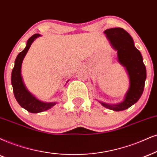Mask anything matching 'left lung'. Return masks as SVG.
<instances>
[{
    "label": "left lung",
    "instance_id": "8db88e82",
    "mask_svg": "<svg viewBox=\"0 0 157 157\" xmlns=\"http://www.w3.org/2000/svg\"><path fill=\"white\" fill-rule=\"evenodd\" d=\"M113 49L117 52L119 63L125 67L129 77V89L124 100L117 104L99 101L106 108L114 111L127 109L140 99L144 92L146 79V69L143 57L135 46L132 38L121 28H111L104 31Z\"/></svg>",
    "mask_w": 157,
    "mask_h": 157
}]
</instances>
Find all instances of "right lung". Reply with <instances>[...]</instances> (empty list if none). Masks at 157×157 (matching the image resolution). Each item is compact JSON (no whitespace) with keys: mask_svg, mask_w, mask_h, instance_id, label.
<instances>
[{"mask_svg":"<svg viewBox=\"0 0 157 157\" xmlns=\"http://www.w3.org/2000/svg\"><path fill=\"white\" fill-rule=\"evenodd\" d=\"M41 35L35 34L32 36L27 41L25 48L22 52L19 53L14 62V67L11 72V85L13 87V92L17 101L21 107L25 108L28 112L33 113H37L43 112L53 107L57 102H43L36 98L31 92H29L25 86L22 76V65L23 59L28 52L30 46L36 38L40 37ZM68 82L67 81V83Z\"/></svg>","mask_w":157,"mask_h":157,"instance_id":"obj_1","label":"right lung"}]
</instances>
